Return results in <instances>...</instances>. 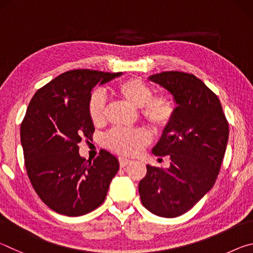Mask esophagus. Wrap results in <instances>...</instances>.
Instances as JSON below:
<instances>
[{
  "label": "esophagus",
  "mask_w": 253,
  "mask_h": 253,
  "mask_svg": "<svg viewBox=\"0 0 253 253\" xmlns=\"http://www.w3.org/2000/svg\"><path fill=\"white\" fill-rule=\"evenodd\" d=\"M129 163H130V160H128V158L119 157V166H121V168H125V166L129 164Z\"/></svg>",
  "instance_id": "1"
}]
</instances>
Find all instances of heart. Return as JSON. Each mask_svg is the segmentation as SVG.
Wrapping results in <instances>:
<instances>
[{"label": "heart", "instance_id": "1", "mask_svg": "<svg viewBox=\"0 0 253 253\" xmlns=\"http://www.w3.org/2000/svg\"><path fill=\"white\" fill-rule=\"evenodd\" d=\"M153 92L152 85L138 77L124 79L113 88L115 96L132 106L139 107V114L144 121L155 130L163 131L172 124L176 113V106L169 93ZM87 110L93 125L100 126L105 123L106 102L100 93H92L90 96ZM151 134L145 128H118L106 135L105 144L108 148L123 155H135L146 147L151 143Z\"/></svg>", "mask_w": 253, "mask_h": 253}]
</instances>
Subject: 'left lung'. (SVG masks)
Instances as JSON below:
<instances>
[{
    "instance_id": "8db88e82",
    "label": "left lung",
    "mask_w": 253,
    "mask_h": 253,
    "mask_svg": "<svg viewBox=\"0 0 253 253\" xmlns=\"http://www.w3.org/2000/svg\"><path fill=\"white\" fill-rule=\"evenodd\" d=\"M149 79L168 89L177 107L172 124L154 148L156 156L170 157L169 168L147 165L139 195L149 212L176 217L215 184L229 139V123L219 98L194 75L164 71Z\"/></svg>"
}]
</instances>
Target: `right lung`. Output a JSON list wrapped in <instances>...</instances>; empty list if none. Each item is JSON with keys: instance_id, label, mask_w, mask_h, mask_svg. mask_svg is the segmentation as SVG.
Wrapping results in <instances>:
<instances>
[{"instance_id": "1", "label": "right lung", "mask_w": 253, "mask_h": 253, "mask_svg": "<svg viewBox=\"0 0 253 253\" xmlns=\"http://www.w3.org/2000/svg\"><path fill=\"white\" fill-rule=\"evenodd\" d=\"M121 75L67 71L30 101L20 129L25 169L39 198L57 213L79 216L104 203L119 163L105 149L92 162L85 161L78 144L95 131L87 110L91 89Z\"/></svg>"}]
</instances>
